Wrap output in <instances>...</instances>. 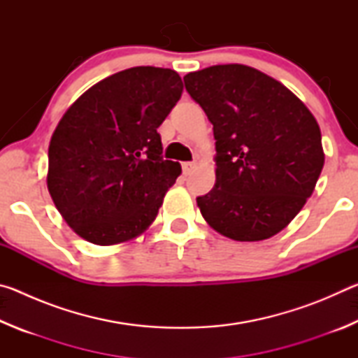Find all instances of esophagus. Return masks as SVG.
<instances>
[{
    "label": "esophagus",
    "instance_id": "1",
    "mask_svg": "<svg viewBox=\"0 0 358 358\" xmlns=\"http://www.w3.org/2000/svg\"><path fill=\"white\" fill-rule=\"evenodd\" d=\"M196 162H183V166H181V167H183V173L185 175H189L192 171H194V169H196Z\"/></svg>",
    "mask_w": 358,
    "mask_h": 358
}]
</instances>
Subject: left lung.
Here are the masks:
<instances>
[{"mask_svg": "<svg viewBox=\"0 0 358 358\" xmlns=\"http://www.w3.org/2000/svg\"><path fill=\"white\" fill-rule=\"evenodd\" d=\"M216 141V183L197 197L203 220L235 241L273 237L299 215L322 172L316 118L281 82L245 64L185 76Z\"/></svg>", "mask_w": 358, "mask_h": 358, "instance_id": "1", "label": "left lung"}]
</instances>
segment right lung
Returning a JSON list of instances; mask_svg holds the SVG:
<instances>
[{"label":"right lung","mask_w":358,"mask_h":358,"mask_svg":"<svg viewBox=\"0 0 358 358\" xmlns=\"http://www.w3.org/2000/svg\"><path fill=\"white\" fill-rule=\"evenodd\" d=\"M183 93L172 69L137 66L87 90L48 145L47 187L68 226L90 243L132 240L156 220L181 173L162 159L157 128Z\"/></svg>","instance_id":"add662e5"}]
</instances>
